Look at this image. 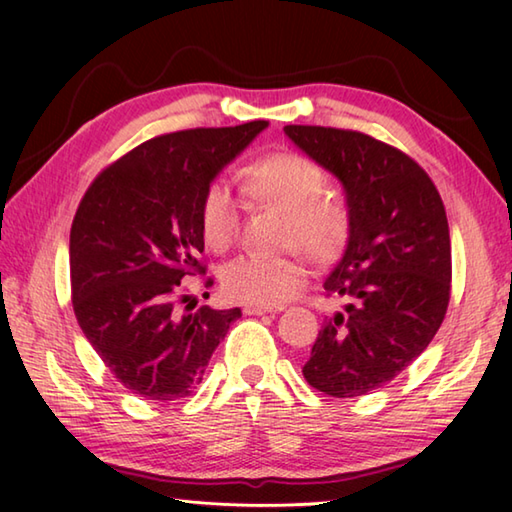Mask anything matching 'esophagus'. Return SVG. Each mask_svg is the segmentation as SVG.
<instances>
[{
    "label": "esophagus",
    "mask_w": 512,
    "mask_h": 512,
    "mask_svg": "<svg viewBox=\"0 0 512 512\" xmlns=\"http://www.w3.org/2000/svg\"><path fill=\"white\" fill-rule=\"evenodd\" d=\"M277 312H281V308L255 306V303H250V306H244V314H255V317H259V314H277Z\"/></svg>",
    "instance_id": "1"
}]
</instances>
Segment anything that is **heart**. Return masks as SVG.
I'll use <instances>...</instances> for the list:
<instances>
[{"label": "heart", "instance_id": "obj_1", "mask_svg": "<svg viewBox=\"0 0 512 512\" xmlns=\"http://www.w3.org/2000/svg\"><path fill=\"white\" fill-rule=\"evenodd\" d=\"M244 189L266 206L286 215V239L319 264L332 262L350 235V213L341 198L323 193L325 173L306 156L275 151L244 169ZM239 226V206L224 182H213L202 195L200 231L213 250L233 242ZM306 270L297 257L242 255L222 270L228 297L255 306H279L295 292Z\"/></svg>", "mask_w": 512, "mask_h": 512}]
</instances>
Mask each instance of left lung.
Here are the masks:
<instances>
[{
    "label": "left lung",
    "instance_id": "1",
    "mask_svg": "<svg viewBox=\"0 0 512 512\" xmlns=\"http://www.w3.org/2000/svg\"><path fill=\"white\" fill-rule=\"evenodd\" d=\"M341 182L350 235L323 288L343 310L323 323L303 376L334 398L387 385L427 350L451 290V237L436 184L402 151L334 127L286 125Z\"/></svg>",
    "mask_w": 512,
    "mask_h": 512
}]
</instances>
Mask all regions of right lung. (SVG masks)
<instances>
[{
  "mask_svg": "<svg viewBox=\"0 0 512 512\" xmlns=\"http://www.w3.org/2000/svg\"><path fill=\"white\" fill-rule=\"evenodd\" d=\"M268 127L173 132L129 151L85 191L70 231L72 306L85 339L129 391L173 402L202 383L242 310L178 308L182 277L204 273L200 204ZM211 284V281H209ZM182 295L180 303H187Z\"/></svg>",
  "mask_w": 512,
  "mask_h": 512,
  "instance_id": "add662e5",
  "label": "right lung"
}]
</instances>
